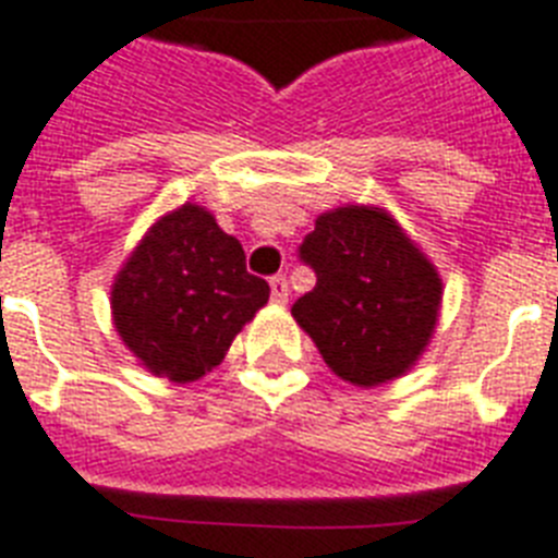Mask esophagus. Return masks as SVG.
<instances>
[{"instance_id":"esophagus-1","label":"esophagus","mask_w":558,"mask_h":558,"mask_svg":"<svg viewBox=\"0 0 558 558\" xmlns=\"http://www.w3.org/2000/svg\"><path fill=\"white\" fill-rule=\"evenodd\" d=\"M288 296H291L288 279H284V276H274V279H270V300H274L276 305H284Z\"/></svg>"}]
</instances>
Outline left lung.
<instances>
[{
  "label": "left lung",
  "mask_w": 558,
  "mask_h": 558,
  "mask_svg": "<svg viewBox=\"0 0 558 558\" xmlns=\"http://www.w3.org/2000/svg\"><path fill=\"white\" fill-rule=\"evenodd\" d=\"M314 291L291 314L337 377L380 386L417 363L440 311V276L380 207H337L300 244Z\"/></svg>",
  "instance_id": "1"
}]
</instances>
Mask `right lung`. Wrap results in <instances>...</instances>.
<instances>
[{
	"instance_id": "1",
	"label": "right lung",
	"mask_w": 558,
	"mask_h": 558,
	"mask_svg": "<svg viewBox=\"0 0 558 558\" xmlns=\"http://www.w3.org/2000/svg\"><path fill=\"white\" fill-rule=\"evenodd\" d=\"M239 239L198 204L158 218L111 284L120 340L158 377L193 383L225 360L244 323L267 302Z\"/></svg>"
}]
</instances>
